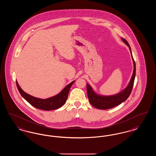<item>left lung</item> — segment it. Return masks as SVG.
<instances>
[{"label": "left lung", "instance_id": "left-lung-1", "mask_svg": "<svg viewBox=\"0 0 156 156\" xmlns=\"http://www.w3.org/2000/svg\"><path fill=\"white\" fill-rule=\"evenodd\" d=\"M122 40L129 47L131 52L132 59L133 61L134 70L132 78L130 80L129 83L128 84L127 87L125 89L123 90L119 94L115 95H112V96H101L98 95L94 92L91 87L87 83V94L89 99V102L94 107L96 108L97 109H108L119 105L122 102H123L124 101H125L128 98V97H129V95H130L133 89L134 78L136 76V64L132 56V54L129 44L125 39L122 38Z\"/></svg>", "mask_w": 156, "mask_h": 156}]
</instances>
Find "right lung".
<instances>
[{"label": "right lung", "instance_id": "add662e5", "mask_svg": "<svg viewBox=\"0 0 156 156\" xmlns=\"http://www.w3.org/2000/svg\"><path fill=\"white\" fill-rule=\"evenodd\" d=\"M74 82V81L69 83L58 95L45 99L37 98L27 94L23 90L17 81L16 85L23 98H24L33 106L41 110L51 111L58 109L66 102L69 89Z\"/></svg>", "mask_w": 156, "mask_h": 156}]
</instances>
